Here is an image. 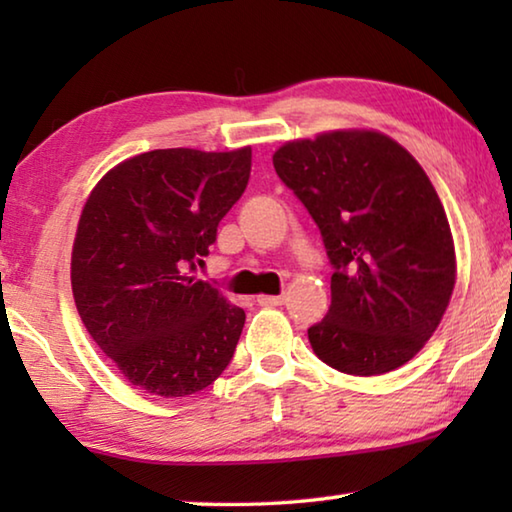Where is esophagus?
I'll return each instance as SVG.
<instances>
[{
    "label": "esophagus",
    "instance_id": "obj_1",
    "mask_svg": "<svg viewBox=\"0 0 512 512\" xmlns=\"http://www.w3.org/2000/svg\"><path fill=\"white\" fill-rule=\"evenodd\" d=\"M257 302L262 307H280V305H284V302H287V296H259Z\"/></svg>",
    "mask_w": 512,
    "mask_h": 512
}]
</instances>
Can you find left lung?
Returning <instances> with one entry per match:
<instances>
[{
    "instance_id": "left-lung-1",
    "label": "left lung",
    "mask_w": 512,
    "mask_h": 512,
    "mask_svg": "<svg viewBox=\"0 0 512 512\" xmlns=\"http://www.w3.org/2000/svg\"><path fill=\"white\" fill-rule=\"evenodd\" d=\"M332 264V305L307 329L316 357L384 375L431 339L456 282L445 207L413 155L375 131L287 142L273 155Z\"/></svg>"
}]
</instances>
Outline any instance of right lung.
I'll list each match as a JSON object with an SVG mask.
<instances>
[{"instance_id":"1","label":"right lung","mask_w":512,"mask_h":512,"mask_svg":"<svg viewBox=\"0 0 512 512\" xmlns=\"http://www.w3.org/2000/svg\"><path fill=\"white\" fill-rule=\"evenodd\" d=\"M250 164V146L149 151L110 169L83 207L72 250L76 309L144 393H198L232 361L244 309L194 271L246 192Z\"/></svg>"}]
</instances>
